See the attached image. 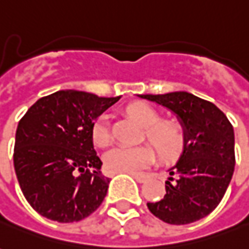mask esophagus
<instances>
[{"label":"esophagus","instance_id":"obj_1","mask_svg":"<svg viewBox=\"0 0 249 249\" xmlns=\"http://www.w3.org/2000/svg\"><path fill=\"white\" fill-rule=\"evenodd\" d=\"M129 175L136 179L139 183H142V182H145V180H147V178H148V177H147L145 174H142V173H129Z\"/></svg>","mask_w":249,"mask_h":249}]
</instances>
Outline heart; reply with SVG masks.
Instances as JSON below:
<instances>
[{"label": "heart", "mask_w": 249, "mask_h": 249, "mask_svg": "<svg viewBox=\"0 0 249 249\" xmlns=\"http://www.w3.org/2000/svg\"><path fill=\"white\" fill-rule=\"evenodd\" d=\"M126 112L145 128L148 140L161 159H175L183 151L186 133L183 126L174 120H160V114L145 104L129 105ZM91 139L97 147L105 148L112 142V130L107 116H101L91 126ZM154 148L144 144L140 147H116L105 154V167L110 173H135L155 160Z\"/></svg>", "instance_id": "heart-1"}]
</instances>
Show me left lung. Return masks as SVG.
Here are the masks:
<instances>
[{
  "mask_svg": "<svg viewBox=\"0 0 249 249\" xmlns=\"http://www.w3.org/2000/svg\"><path fill=\"white\" fill-rule=\"evenodd\" d=\"M140 97L173 110L186 133L183 152L168 170L166 196L147 203L149 212L173 225L201 220L221 202L233 175V126L214 104L186 91Z\"/></svg>",
  "mask_w": 249,
  "mask_h": 249,
  "instance_id": "1",
  "label": "left lung"
}]
</instances>
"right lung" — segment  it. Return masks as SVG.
<instances>
[{
	"mask_svg": "<svg viewBox=\"0 0 249 249\" xmlns=\"http://www.w3.org/2000/svg\"><path fill=\"white\" fill-rule=\"evenodd\" d=\"M119 100L60 90L36 101L18 121L15 171L24 197L39 214L74 222L100 208L110 179L101 174L91 126Z\"/></svg>",
	"mask_w": 249,
	"mask_h": 249,
	"instance_id": "1",
	"label": "right lung"
}]
</instances>
